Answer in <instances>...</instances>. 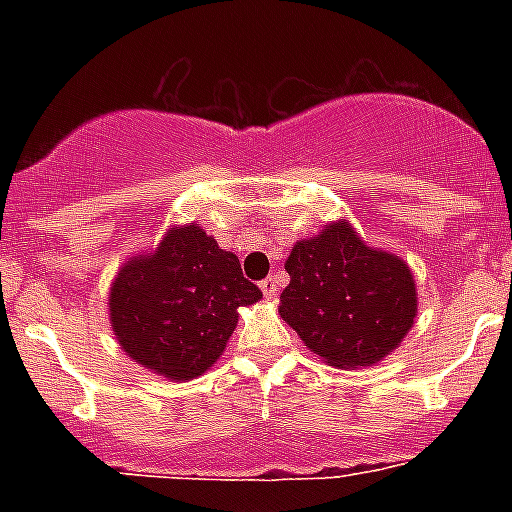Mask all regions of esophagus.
I'll list each match as a JSON object with an SVG mask.
<instances>
[{
	"label": "esophagus",
	"instance_id": "obj_1",
	"mask_svg": "<svg viewBox=\"0 0 512 512\" xmlns=\"http://www.w3.org/2000/svg\"><path fill=\"white\" fill-rule=\"evenodd\" d=\"M260 289H262V294H265L267 299L277 297V292H280V287H277L275 277H267V280H262V282H260Z\"/></svg>",
	"mask_w": 512,
	"mask_h": 512
}]
</instances>
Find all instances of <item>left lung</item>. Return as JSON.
<instances>
[{"label":"left lung","mask_w":512,"mask_h":512,"mask_svg":"<svg viewBox=\"0 0 512 512\" xmlns=\"http://www.w3.org/2000/svg\"><path fill=\"white\" fill-rule=\"evenodd\" d=\"M282 319L314 354L339 369L384 359L409 334L416 287L409 265L371 250L347 223L292 247Z\"/></svg>","instance_id":"1"}]
</instances>
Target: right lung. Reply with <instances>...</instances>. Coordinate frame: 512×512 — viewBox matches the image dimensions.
Returning <instances> with one entry per match:
<instances>
[{"label": "right lung", "instance_id": "1", "mask_svg": "<svg viewBox=\"0 0 512 512\" xmlns=\"http://www.w3.org/2000/svg\"><path fill=\"white\" fill-rule=\"evenodd\" d=\"M260 297L240 260L188 225L173 227L153 255L128 262L108 304L123 352L160 376L188 381L223 354L237 327V307Z\"/></svg>", "mask_w": 512, "mask_h": 512}]
</instances>
